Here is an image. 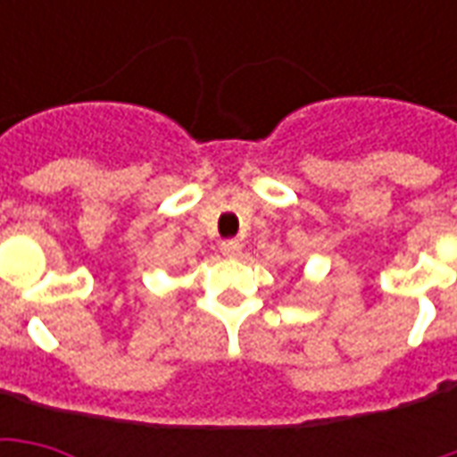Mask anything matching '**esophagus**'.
<instances>
[{
  "label": "esophagus",
  "mask_w": 457,
  "mask_h": 457,
  "mask_svg": "<svg viewBox=\"0 0 457 457\" xmlns=\"http://www.w3.org/2000/svg\"><path fill=\"white\" fill-rule=\"evenodd\" d=\"M220 252L228 259H237L239 254H242V242H239V239H225V242L220 245Z\"/></svg>",
  "instance_id": "34e87169"
}]
</instances>
